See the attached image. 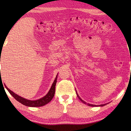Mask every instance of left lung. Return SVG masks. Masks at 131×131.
<instances>
[{"label":"left lung","mask_w":131,"mask_h":131,"mask_svg":"<svg viewBox=\"0 0 131 131\" xmlns=\"http://www.w3.org/2000/svg\"><path fill=\"white\" fill-rule=\"evenodd\" d=\"M77 94V96H78V97L79 98V99L82 102H83V103H84V104H87V105H88V106H93V107H95V106H105V105H106V104H103V105H92V104H89V103H87L85 102H84L83 100H82V99L80 98V96H79V95L77 94V93H76Z\"/></svg>","instance_id":"obj_1"}]
</instances>
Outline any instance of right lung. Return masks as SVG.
I'll return each instance as SVG.
<instances>
[{
	"label": "right lung",
	"instance_id": "right-lung-1",
	"mask_svg": "<svg viewBox=\"0 0 131 131\" xmlns=\"http://www.w3.org/2000/svg\"><path fill=\"white\" fill-rule=\"evenodd\" d=\"M57 76L58 74L56 77H55L54 83H52L50 91L47 93V94L46 95V96L42 97V98L39 99L38 100L36 101H30L28 100V99H26L25 98H23V97L18 96V95L12 91L8 89L6 85L5 87L7 88V90H8V91L9 92L10 94L12 95L17 101H18L19 102H20L21 103L23 104V105L26 106H29V107H40V106H43L46 105V104H47L48 103H49L52 100L53 97H54L55 91V85H56L57 83Z\"/></svg>",
	"mask_w": 131,
	"mask_h": 131
}]
</instances>
